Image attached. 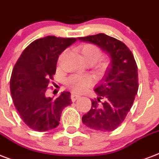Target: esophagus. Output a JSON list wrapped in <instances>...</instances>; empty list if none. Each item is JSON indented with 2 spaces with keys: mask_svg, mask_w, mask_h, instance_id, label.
Masks as SVG:
<instances>
[{
  "mask_svg": "<svg viewBox=\"0 0 159 159\" xmlns=\"http://www.w3.org/2000/svg\"><path fill=\"white\" fill-rule=\"evenodd\" d=\"M80 95H78V94H75V93H72L71 94V100L73 102H75L76 100V99H78L79 98H80Z\"/></svg>",
  "mask_w": 159,
  "mask_h": 159,
  "instance_id": "34e87169",
  "label": "esophagus"
}]
</instances>
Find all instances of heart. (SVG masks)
Segmentation results:
<instances>
[{
  "mask_svg": "<svg viewBox=\"0 0 159 159\" xmlns=\"http://www.w3.org/2000/svg\"><path fill=\"white\" fill-rule=\"evenodd\" d=\"M80 53L82 59L86 64L95 63L101 55L100 50L96 45L93 44H84L82 45L80 48ZM104 66H105L104 62L99 63L100 67H104ZM92 84H93V79L89 75H72L66 81L67 86L75 93H80L88 88L89 86H90Z\"/></svg>",
  "mask_w": 159,
  "mask_h": 159,
  "instance_id": "1",
  "label": "heart"
}]
</instances>
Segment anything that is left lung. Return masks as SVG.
<instances>
[{
	"mask_svg": "<svg viewBox=\"0 0 159 159\" xmlns=\"http://www.w3.org/2000/svg\"><path fill=\"white\" fill-rule=\"evenodd\" d=\"M78 39L99 46L111 59L101 83L94 88L98 96L91 100L90 110L83 115L82 122L96 131H113L124 122L138 93L136 61L125 44L105 34Z\"/></svg>",
	"mask_w": 159,
	"mask_h": 159,
	"instance_id": "8db88e82",
	"label": "left lung"
}]
</instances>
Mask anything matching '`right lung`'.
Here are the masks:
<instances>
[{
    "label": "right lung",
    "mask_w": 159,
    "mask_h": 159,
    "mask_svg": "<svg viewBox=\"0 0 159 159\" xmlns=\"http://www.w3.org/2000/svg\"><path fill=\"white\" fill-rule=\"evenodd\" d=\"M77 40L48 35L30 43L12 70L10 89L18 114L31 129L44 132L60 124L64 108L72 104L70 92L54 99L45 96L56 71L59 55Z\"/></svg>",
    "instance_id": "obj_1"
}]
</instances>
